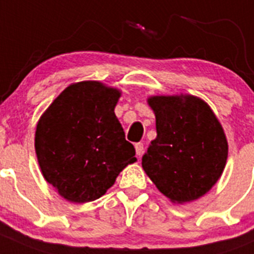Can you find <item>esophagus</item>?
Returning a JSON list of instances; mask_svg holds the SVG:
<instances>
[{
    "label": "esophagus",
    "mask_w": 254,
    "mask_h": 254,
    "mask_svg": "<svg viewBox=\"0 0 254 254\" xmlns=\"http://www.w3.org/2000/svg\"><path fill=\"white\" fill-rule=\"evenodd\" d=\"M134 148H136V153L138 156H141L143 153V143H141V142H138V143H136V145H134Z\"/></svg>",
    "instance_id": "34e87169"
}]
</instances>
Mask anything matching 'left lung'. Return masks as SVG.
Returning a JSON list of instances; mask_svg holds the SVG:
<instances>
[{"instance_id": "obj_1", "label": "left lung", "mask_w": 254, "mask_h": 254, "mask_svg": "<svg viewBox=\"0 0 254 254\" xmlns=\"http://www.w3.org/2000/svg\"><path fill=\"white\" fill-rule=\"evenodd\" d=\"M157 136L142 157V167L171 203L204 196L222 176L228 141L205 101L191 94L151 95Z\"/></svg>"}]
</instances>
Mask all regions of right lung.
<instances>
[{"label": "right lung", "mask_w": 254, "mask_h": 254, "mask_svg": "<svg viewBox=\"0 0 254 254\" xmlns=\"http://www.w3.org/2000/svg\"><path fill=\"white\" fill-rule=\"evenodd\" d=\"M121 94L97 80L73 83L37 122L35 152L41 174L70 203L99 199L137 161L115 115Z\"/></svg>", "instance_id": "add662e5"}]
</instances>
